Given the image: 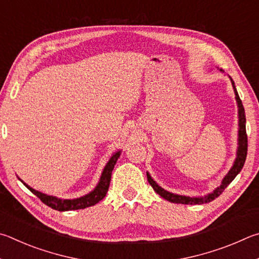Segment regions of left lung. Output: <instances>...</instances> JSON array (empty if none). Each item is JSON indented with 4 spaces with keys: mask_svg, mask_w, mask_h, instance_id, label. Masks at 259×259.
<instances>
[{
    "mask_svg": "<svg viewBox=\"0 0 259 259\" xmlns=\"http://www.w3.org/2000/svg\"><path fill=\"white\" fill-rule=\"evenodd\" d=\"M222 72H224L223 69H220ZM229 78L232 83L233 86V91L235 94V101H237V106H238V118H239V128H238V149H237V157H235V160L233 162L231 169L228 171V174L224 176V179L222 180V183L217 187L214 191L206 194L203 197H189V196H182V194H176L173 192L167 191V190L162 189L160 185H158L155 180L151 178V175L147 171V178L149 183H150L153 190L159 194L160 197H162L166 200H168L170 202L174 203H182V205H201V203H207L210 202L216 199L217 197H220L222 192L224 191L225 188L232 182V181L235 179L240 171H241L242 167L244 165V161H246L247 158V149H248V140H247V133H246V113H244V108L242 106L241 100L239 98L238 91L235 89V84L233 79L231 78V76H229Z\"/></svg>",
    "mask_w": 259,
    "mask_h": 259,
    "instance_id": "1",
    "label": "left lung"
}]
</instances>
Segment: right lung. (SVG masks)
<instances>
[{
	"mask_svg": "<svg viewBox=\"0 0 259 259\" xmlns=\"http://www.w3.org/2000/svg\"><path fill=\"white\" fill-rule=\"evenodd\" d=\"M120 153H121V150H118V151L112 153L110 159L108 160L106 166H104L97 187H95L92 191L89 192L88 194L81 196L79 198L61 199V198H58L54 196H49V194H45L43 192L37 191V190H35L31 187H29V185L26 184L21 179L18 178V180H19L27 189L30 190V192H33L36 197H38L40 200H42V202H44L47 206L53 208V209L59 210V211L84 209V208H86V207L94 206L95 203L101 201L102 199L106 197L108 189H109V184H110L112 169H113V167H115L118 158H119V156H120Z\"/></svg>",
	"mask_w": 259,
	"mask_h": 259,
	"instance_id": "add662e5",
	"label": "right lung"
}]
</instances>
